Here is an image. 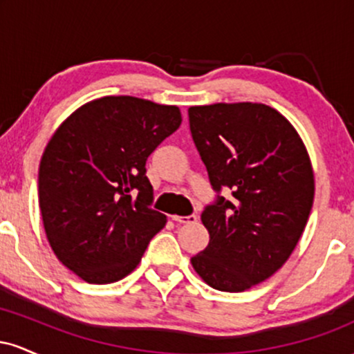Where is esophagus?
I'll list each match as a JSON object with an SVG mask.
<instances>
[{"label":"esophagus","instance_id":"34e87169","mask_svg":"<svg viewBox=\"0 0 354 354\" xmlns=\"http://www.w3.org/2000/svg\"><path fill=\"white\" fill-rule=\"evenodd\" d=\"M173 221L180 223V225H194L198 221L196 214H189V216H178V214H173L171 216Z\"/></svg>","mask_w":354,"mask_h":354}]
</instances>
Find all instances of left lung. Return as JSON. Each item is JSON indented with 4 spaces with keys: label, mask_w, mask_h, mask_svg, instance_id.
I'll list each match as a JSON object with an SVG mask.
<instances>
[{
    "label": "left lung",
    "mask_w": 354,
    "mask_h": 354,
    "mask_svg": "<svg viewBox=\"0 0 354 354\" xmlns=\"http://www.w3.org/2000/svg\"><path fill=\"white\" fill-rule=\"evenodd\" d=\"M189 129L218 196L201 221L209 243L191 265L211 288L241 293L288 261L315 198L310 154L295 126L263 103L191 106Z\"/></svg>",
    "instance_id": "1"
}]
</instances>
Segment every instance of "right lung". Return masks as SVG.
Instances as JSON below:
<instances>
[{
    "mask_svg": "<svg viewBox=\"0 0 354 354\" xmlns=\"http://www.w3.org/2000/svg\"><path fill=\"white\" fill-rule=\"evenodd\" d=\"M181 111L135 96H103L71 113L44 148L38 191L51 250L91 284L123 279L166 225L153 209L146 160Z\"/></svg>",
    "mask_w": 354,
    "mask_h": 354,
    "instance_id": "obj_1",
    "label": "right lung"
}]
</instances>
